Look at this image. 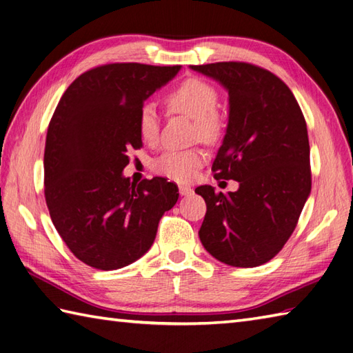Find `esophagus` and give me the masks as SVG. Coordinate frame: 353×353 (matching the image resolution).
Segmentation results:
<instances>
[{
	"label": "esophagus",
	"instance_id": "obj_1",
	"mask_svg": "<svg viewBox=\"0 0 353 353\" xmlns=\"http://www.w3.org/2000/svg\"><path fill=\"white\" fill-rule=\"evenodd\" d=\"M179 192H181V196L186 197V196H191V194H192V190L190 188V186L181 185V186H179Z\"/></svg>",
	"mask_w": 353,
	"mask_h": 353
}]
</instances>
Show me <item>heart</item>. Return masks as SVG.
<instances>
[{
    "label": "heart",
    "mask_w": 353,
    "mask_h": 353,
    "mask_svg": "<svg viewBox=\"0 0 353 353\" xmlns=\"http://www.w3.org/2000/svg\"><path fill=\"white\" fill-rule=\"evenodd\" d=\"M219 92L214 86L200 79H188L165 97L167 108L174 114H183L194 119V133L203 141L212 142L221 134V121L216 114ZM138 132L145 144L159 139L161 119L153 104H144L138 115ZM206 162L200 148L168 150L153 161V171L176 182H190Z\"/></svg>",
    "instance_id": "1"
}]
</instances>
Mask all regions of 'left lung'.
Instances as JSON below:
<instances>
[{
    "mask_svg": "<svg viewBox=\"0 0 353 353\" xmlns=\"http://www.w3.org/2000/svg\"><path fill=\"white\" fill-rule=\"evenodd\" d=\"M229 94V121L212 163L235 192L196 188L206 201L199 230L205 249L232 267H258L282 250L311 194L306 123L290 88L244 62L191 65Z\"/></svg>",
    "mask_w": 353,
    "mask_h": 353,
    "instance_id": "obj_1",
    "label": "left lung"
}]
</instances>
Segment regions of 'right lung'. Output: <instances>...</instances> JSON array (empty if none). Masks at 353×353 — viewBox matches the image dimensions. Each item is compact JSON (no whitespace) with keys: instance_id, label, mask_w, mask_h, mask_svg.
I'll list each match as a JSON object with an SVG mask.
<instances>
[{"instance_id":"right-lung-1","label":"right lung","mask_w":353,"mask_h":353,"mask_svg":"<svg viewBox=\"0 0 353 353\" xmlns=\"http://www.w3.org/2000/svg\"><path fill=\"white\" fill-rule=\"evenodd\" d=\"M181 71L176 66L109 63L72 81L52 115L43 153L45 200L59 235L99 270L132 264L152 247L157 224L176 205L167 179L130 182L127 152L139 148L144 101Z\"/></svg>"}]
</instances>
